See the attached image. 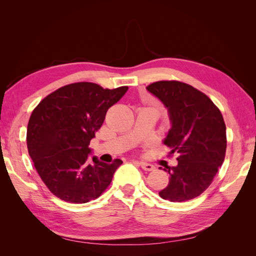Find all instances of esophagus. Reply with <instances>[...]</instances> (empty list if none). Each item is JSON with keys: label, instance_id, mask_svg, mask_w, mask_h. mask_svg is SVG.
Instances as JSON below:
<instances>
[{"label": "esophagus", "instance_id": "obj_1", "mask_svg": "<svg viewBox=\"0 0 256 256\" xmlns=\"http://www.w3.org/2000/svg\"><path fill=\"white\" fill-rule=\"evenodd\" d=\"M140 166L144 170V171H154V166L150 164H146V162H140Z\"/></svg>", "mask_w": 256, "mask_h": 256}]
</instances>
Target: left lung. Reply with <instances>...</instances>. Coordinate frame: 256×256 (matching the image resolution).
Masks as SVG:
<instances>
[{
    "instance_id": "obj_1",
    "label": "left lung",
    "mask_w": 256,
    "mask_h": 256,
    "mask_svg": "<svg viewBox=\"0 0 256 256\" xmlns=\"http://www.w3.org/2000/svg\"><path fill=\"white\" fill-rule=\"evenodd\" d=\"M168 108L172 128L164 143L177 154L178 164L164 168L170 175L159 196L186 202L210 186L226 152L223 116L207 95L180 81H157L146 88Z\"/></svg>"
}]
</instances>
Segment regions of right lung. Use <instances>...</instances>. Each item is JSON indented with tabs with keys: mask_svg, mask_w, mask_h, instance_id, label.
Returning a JSON list of instances; mask_svg holds the SVG:
<instances>
[{
	"mask_svg": "<svg viewBox=\"0 0 256 256\" xmlns=\"http://www.w3.org/2000/svg\"><path fill=\"white\" fill-rule=\"evenodd\" d=\"M128 86L104 88L92 82L62 86L44 97L28 124L26 145L42 180L56 198L83 204L99 198L122 164L92 158L90 142L102 126L106 114L125 95Z\"/></svg>",
	"mask_w": 256,
	"mask_h": 256,
	"instance_id": "add662e5",
	"label": "right lung"
}]
</instances>
